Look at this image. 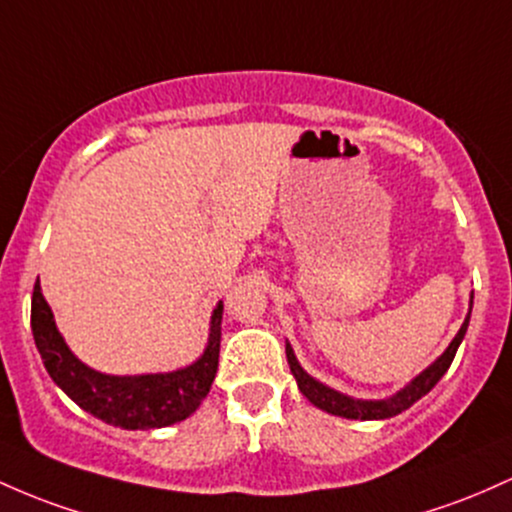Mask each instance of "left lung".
Instances as JSON below:
<instances>
[{"label": "left lung", "instance_id": "left-lung-1", "mask_svg": "<svg viewBox=\"0 0 512 512\" xmlns=\"http://www.w3.org/2000/svg\"><path fill=\"white\" fill-rule=\"evenodd\" d=\"M469 314H472V307H469ZM469 314L467 319H464L462 329L455 336V341L447 346L445 353L440 355L438 360H435L433 365L428 367L426 372H421V375L413 380L409 387L401 389L399 394H394L392 399H384V401H358V399H350V396H343L338 392H333V389L324 387V384L312 380V377L307 375V372L302 370L300 363H297L295 353H292L290 343L285 346V353H287V365H290L292 375H295L297 380V387H300V392L307 396L309 401H312L317 409H324L333 413V416H343V418H360V421H377V418H392L396 413L406 411L409 406L416 404L421 396H426L430 389L435 387V384L440 382V377L445 375L447 367L452 365V360H455V353L459 348V343H462L464 333H467V326H469Z\"/></svg>", "mask_w": 512, "mask_h": 512}]
</instances>
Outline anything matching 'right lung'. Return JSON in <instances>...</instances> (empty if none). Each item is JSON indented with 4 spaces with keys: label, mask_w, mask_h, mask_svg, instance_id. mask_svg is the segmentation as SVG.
I'll return each instance as SVG.
<instances>
[{
    "label": "right lung",
    "mask_w": 512,
    "mask_h": 512,
    "mask_svg": "<svg viewBox=\"0 0 512 512\" xmlns=\"http://www.w3.org/2000/svg\"><path fill=\"white\" fill-rule=\"evenodd\" d=\"M222 302L212 312L210 343L198 363L169 375L113 377L79 363L57 333L53 312L36 283L31 300V329L45 370L77 406L103 423L125 430L164 428L198 409L217 375L222 338Z\"/></svg>",
    "instance_id": "right-lung-1"
}]
</instances>
